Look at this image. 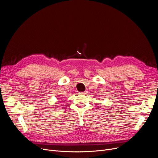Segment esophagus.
I'll return each instance as SVG.
<instances>
[{"label":"esophagus","instance_id":"1","mask_svg":"<svg viewBox=\"0 0 158 158\" xmlns=\"http://www.w3.org/2000/svg\"><path fill=\"white\" fill-rule=\"evenodd\" d=\"M87 94L86 92H80V94H82V95H86Z\"/></svg>","mask_w":158,"mask_h":158}]
</instances>
